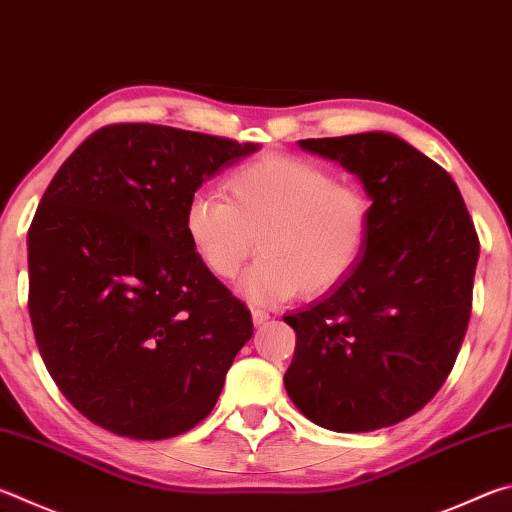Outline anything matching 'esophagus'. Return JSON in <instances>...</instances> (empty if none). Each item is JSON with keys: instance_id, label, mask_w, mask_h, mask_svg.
Instances as JSON below:
<instances>
[{"instance_id": "34e87169", "label": "esophagus", "mask_w": 512, "mask_h": 512, "mask_svg": "<svg viewBox=\"0 0 512 512\" xmlns=\"http://www.w3.org/2000/svg\"><path fill=\"white\" fill-rule=\"evenodd\" d=\"M250 316H253V325H255V327L266 325L268 318H271V314H268L266 309H253V311H250Z\"/></svg>"}]
</instances>
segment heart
Returning a JSON list of instances; mask_svg holds the SVG:
<instances>
[{"label":"heart","mask_w":512,"mask_h":512,"mask_svg":"<svg viewBox=\"0 0 512 512\" xmlns=\"http://www.w3.org/2000/svg\"><path fill=\"white\" fill-rule=\"evenodd\" d=\"M228 194L198 192L185 210L189 244L221 280H235L257 246L262 257L241 280L253 302L334 291L357 268L372 230L363 189L336 183L316 160L271 153L228 176Z\"/></svg>","instance_id":"obj_1"}]
</instances>
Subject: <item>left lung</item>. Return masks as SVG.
<instances>
[{
	"label": "left lung",
	"instance_id": "8db88e82",
	"mask_svg": "<svg viewBox=\"0 0 512 512\" xmlns=\"http://www.w3.org/2000/svg\"><path fill=\"white\" fill-rule=\"evenodd\" d=\"M298 146L359 178L372 230L348 280L284 316L296 329L284 388L318 427H391L440 391L461 350L479 262L474 223L452 176L393 133Z\"/></svg>",
	"mask_w": 512,
	"mask_h": 512
}]
</instances>
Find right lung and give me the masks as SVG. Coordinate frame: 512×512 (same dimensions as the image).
I'll return each mask as SVG.
<instances>
[{
    "mask_svg": "<svg viewBox=\"0 0 512 512\" xmlns=\"http://www.w3.org/2000/svg\"><path fill=\"white\" fill-rule=\"evenodd\" d=\"M259 151L115 124L63 162L29 228V314L51 379L117 436L162 440L207 418L253 336L250 311L185 232L205 180Z\"/></svg>",
    "mask_w": 512,
    "mask_h": 512,
    "instance_id": "1",
    "label": "right lung"
}]
</instances>
